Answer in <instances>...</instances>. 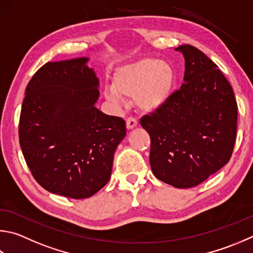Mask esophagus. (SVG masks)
<instances>
[{
	"label": "esophagus",
	"instance_id": "1",
	"mask_svg": "<svg viewBox=\"0 0 253 253\" xmlns=\"http://www.w3.org/2000/svg\"><path fill=\"white\" fill-rule=\"evenodd\" d=\"M126 126L128 129H132V128H135L137 126V121L134 117H128L126 119Z\"/></svg>",
	"mask_w": 253,
	"mask_h": 253
}]
</instances>
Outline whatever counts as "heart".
<instances>
[{
  "label": "heart",
  "instance_id": "b5f03b06",
  "mask_svg": "<svg viewBox=\"0 0 253 253\" xmlns=\"http://www.w3.org/2000/svg\"><path fill=\"white\" fill-rule=\"evenodd\" d=\"M177 82L170 63L155 57H144L118 67L112 77V88L105 94L111 100L134 98L136 106L151 113L168 103Z\"/></svg>",
  "mask_w": 253,
  "mask_h": 253
}]
</instances>
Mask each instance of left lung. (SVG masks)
<instances>
[{
  "instance_id": "8db88e82",
  "label": "left lung",
  "mask_w": 253,
  "mask_h": 253,
  "mask_svg": "<svg viewBox=\"0 0 253 253\" xmlns=\"http://www.w3.org/2000/svg\"><path fill=\"white\" fill-rule=\"evenodd\" d=\"M176 50L185 57V83L166 105L141 117L140 125L150 136L156 178L191 188L230 160L238 106L230 83L209 57L188 44Z\"/></svg>"
}]
</instances>
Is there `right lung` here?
<instances>
[{
    "label": "right lung",
    "instance_id": "add662e5",
    "mask_svg": "<svg viewBox=\"0 0 253 253\" xmlns=\"http://www.w3.org/2000/svg\"><path fill=\"white\" fill-rule=\"evenodd\" d=\"M87 57L48 62L29 82L18 138L44 189L73 199L93 196L111 178L114 154L126 136L123 118L95 107L98 79Z\"/></svg>",
    "mask_w": 253,
    "mask_h": 253
}]
</instances>
